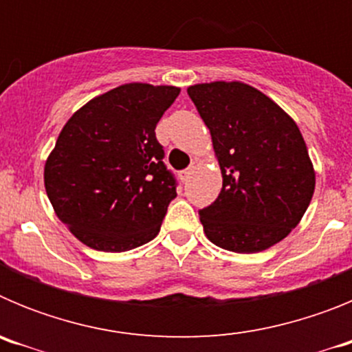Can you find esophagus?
Instances as JSON below:
<instances>
[{
    "instance_id": "1",
    "label": "esophagus",
    "mask_w": 352,
    "mask_h": 352,
    "mask_svg": "<svg viewBox=\"0 0 352 352\" xmlns=\"http://www.w3.org/2000/svg\"><path fill=\"white\" fill-rule=\"evenodd\" d=\"M194 170H195V166H190V167H186V169H185V170H182V178H183V179H185V182H186V179L190 178V174H192V173H194Z\"/></svg>"
}]
</instances>
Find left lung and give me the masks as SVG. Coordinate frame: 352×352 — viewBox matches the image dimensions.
Masks as SVG:
<instances>
[{
	"label": "left lung",
	"instance_id": "left-lung-1",
	"mask_svg": "<svg viewBox=\"0 0 352 352\" xmlns=\"http://www.w3.org/2000/svg\"><path fill=\"white\" fill-rule=\"evenodd\" d=\"M211 133L222 190L199 211L211 243L256 254L285 238L303 219L316 170L300 129L278 104L239 80L188 86Z\"/></svg>",
	"mask_w": 352,
	"mask_h": 352
}]
</instances>
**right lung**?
I'll return each instance as SVG.
<instances>
[{"instance_id": "obj_1", "label": "right lung", "mask_w": 352, "mask_h": 352, "mask_svg": "<svg viewBox=\"0 0 352 352\" xmlns=\"http://www.w3.org/2000/svg\"><path fill=\"white\" fill-rule=\"evenodd\" d=\"M182 89L121 84L77 109L43 167L58 219L89 248L126 252L158 234L176 182L155 126Z\"/></svg>"}]
</instances>
